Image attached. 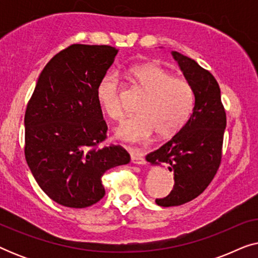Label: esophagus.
<instances>
[{"label": "esophagus", "instance_id": "1", "mask_svg": "<svg viewBox=\"0 0 258 258\" xmlns=\"http://www.w3.org/2000/svg\"><path fill=\"white\" fill-rule=\"evenodd\" d=\"M130 156H132V162L134 164H144L146 160H144L143 153L139 149H132L130 150Z\"/></svg>", "mask_w": 258, "mask_h": 258}]
</instances>
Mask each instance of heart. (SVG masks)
I'll list each match as a JSON object with an SVG mask.
<instances>
[{"mask_svg":"<svg viewBox=\"0 0 258 258\" xmlns=\"http://www.w3.org/2000/svg\"><path fill=\"white\" fill-rule=\"evenodd\" d=\"M130 74L147 95L137 108L139 115L125 119L116 129V137L124 142H142L154 132L158 137L175 135L184 125L195 103L191 84L155 63L134 67ZM96 96L105 114L114 121H121L124 110L116 74L108 73L102 77Z\"/></svg>","mask_w":258,"mask_h":258,"instance_id":"obj_1","label":"heart"}]
</instances>
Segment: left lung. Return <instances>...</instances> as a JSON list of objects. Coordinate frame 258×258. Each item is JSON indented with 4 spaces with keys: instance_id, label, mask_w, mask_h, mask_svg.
Here are the masks:
<instances>
[{
    "instance_id": "8db88e82",
    "label": "left lung",
    "mask_w": 258,
    "mask_h": 258,
    "mask_svg": "<svg viewBox=\"0 0 258 258\" xmlns=\"http://www.w3.org/2000/svg\"><path fill=\"white\" fill-rule=\"evenodd\" d=\"M195 95L192 114L172 139L148 154L151 165L165 163L174 172V189L157 206H181L201 195L216 175L222 158L227 116L215 77L188 56L171 51Z\"/></svg>"
}]
</instances>
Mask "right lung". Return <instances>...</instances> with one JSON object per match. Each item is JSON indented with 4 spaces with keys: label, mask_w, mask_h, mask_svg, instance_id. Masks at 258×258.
I'll return each mask as SVG.
<instances>
[{
    "label": "right lung",
    "mask_w": 258,
    "mask_h": 258,
    "mask_svg": "<svg viewBox=\"0 0 258 258\" xmlns=\"http://www.w3.org/2000/svg\"><path fill=\"white\" fill-rule=\"evenodd\" d=\"M118 50L73 44L56 54L28 102L24 155L37 184L56 203L87 208L104 196L102 176L130 162L119 146H101L108 126L96 96Z\"/></svg>",
    "instance_id": "obj_1"
}]
</instances>
